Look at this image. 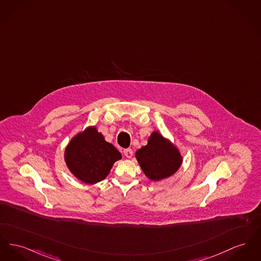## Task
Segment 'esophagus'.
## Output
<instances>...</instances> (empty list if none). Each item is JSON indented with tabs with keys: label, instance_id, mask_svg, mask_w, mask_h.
I'll use <instances>...</instances> for the list:
<instances>
[{
	"label": "esophagus",
	"instance_id": "1",
	"mask_svg": "<svg viewBox=\"0 0 261 261\" xmlns=\"http://www.w3.org/2000/svg\"><path fill=\"white\" fill-rule=\"evenodd\" d=\"M123 153L125 154V156L128 158V159H131L132 155H133V151H132V149H130V148L125 149V150L123 151Z\"/></svg>",
	"mask_w": 261,
	"mask_h": 261
}]
</instances>
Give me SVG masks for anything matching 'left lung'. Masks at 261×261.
I'll return each instance as SVG.
<instances>
[{
	"mask_svg": "<svg viewBox=\"0 0 261 261\" xmlns=\"http://www.w3.org/2000/svg\"><path fill=\"white\" fill-rule=\"evenodd\" d=\"M136 159L146 176L153 181L171 176L182 163L179 150L156 131L151 134L148 144L136 152Z\"/></svg>",
	"mask_w": 261,
	"mask_h": 261,
	"instance_id": "1",
	"label": "left lung"
}]
</instances>
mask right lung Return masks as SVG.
<instances>
[{
  "label": "right lung",
  "instance_id": "obj_1",
  "mask_svg": "<svg viewBox=\"0 0 261 261\" xmlns=\"http://www.w3.org/2000/svg\"><path fill=\"white\" fill-rule=\"evenodd\" d=\"M64 158L68 169L77 179L94 184L108 176L113 164L122 155L92 126L72 138L66 147Z\"/></svg>",
  "mask_w": 261,
  "mask_h": 261
}]
</instances>
